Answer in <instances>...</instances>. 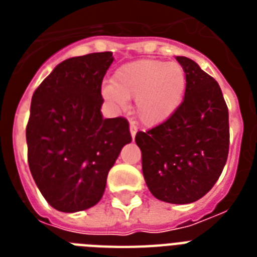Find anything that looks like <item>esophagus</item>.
Masks as SVG:
<instances>
[{
  "instance_id": "obj_1",
  "label": "esophagus",
  "mask_w": 257,
  "mask_h": 257,
  "mask_svg": "<svg viewBox=\"0 0 257 257\" xmlns=\"http://www.w3.org/2000/svg\"><path fill=\"white\" fill-rule=\"evenodd\" d=\"M129 129H131V135H132V139H135V136H136V133H137V126L135 124H131Z\"/></svg>"
}]
</instances>
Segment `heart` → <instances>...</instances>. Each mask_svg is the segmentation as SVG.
I'll return each instance as SVG.
<instances>
[{"label":"heart","mask_w":257,"mask_h":257,"mask_svg":"<svg viewBox=\"0 0 257 257\" xmlns=\"http://www.w3.org/2000/svg\"><path fill=\"white\" fill-rule=\"evenodd\" d=\"M187 77L177 62L139 60L121 65L102 96L117 109L135 98V113L143 124L153 126L171 118L183 102Z\"/></svg>","instance_id":"b5f03b06"}]
</instances>
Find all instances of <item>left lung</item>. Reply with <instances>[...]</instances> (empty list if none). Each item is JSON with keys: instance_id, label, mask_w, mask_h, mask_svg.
Listing matches in <instances>:
<instances>
[{"instance_id": "left-lung-1", "label": "left lung", "mask_w": 257, "mask_h": 257, "mask_svg": "<svg viewBox=\"0 0 257 257\" xmlns=\"http://www.w3.org/2000/svg\"><path fill=\"white\" fill-rule=\"evenodd\" d=\"M187 77L175 114L137 132L143 175L156 199L171 204L197 201L219 180L229 151L228 108L215 78L193 60L176 57Z\"/></svg>"}]
</instances>
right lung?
Masks as SVG:
<instances>
[{
    "instance_id": "right-lung-1",
    "label": "right lung",
    "mask_w": 257,
    "mask_h": 257,
    "mask_svg": "<svg viewBox=\"0 0 257 257\" xmlns=\"http://www.w3.org/2000/svg\"><path fill=\"white\" fill-rule=\"evenodd\" d=\"M113 60L112 52L68 58L32 97L28 163L40 192L57 211L96 205L121 149L132 141L124 117L101 113V84Z\"/></svg>"
}]
</instances>
